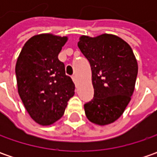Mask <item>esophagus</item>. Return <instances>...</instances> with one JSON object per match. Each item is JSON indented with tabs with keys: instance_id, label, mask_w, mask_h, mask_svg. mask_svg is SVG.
<instances>
[{
	"instance_id": "1",
	"label": "esophagus",
	"mask_w": 157,
	"mask_h": 157,
	"mask_svg": "<svg viewBox=\"0 0 157 157\" xmlns=\"http://www.w3.org/2000/svg\"><path fill=\"white\" fill-rule=\"evenodd\" d=\"M71 78H72L73 82L75 83V85H77V83H78V78H77V76L73 75L72 77H71Z\"/></svg>"
}]
</instances>
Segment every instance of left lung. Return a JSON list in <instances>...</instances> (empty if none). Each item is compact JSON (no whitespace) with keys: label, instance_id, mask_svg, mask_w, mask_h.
<instances>
[{"label":"left lung","instance_id":"obj_1","mask_svg":"<svg viewBox=\"0 0 157 157\" xmlns=\"http://www.w3.org/2000/svg\"><path fill=\"white\" fill-rule=\"evenodd\" d=\"M78 46L87 58L94 89L93 100L85 104L87 119L108 125L122 115L134 94L138 63L130 45L115 35L81 36Z\"/></svg>","mask_w":157,"mask_h":157}]
</instances>
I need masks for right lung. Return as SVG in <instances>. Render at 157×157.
Masks as SVG:
<instances>
[{
	"label": "right lung",
	"instance_id": "add662e5",
	"mask_svg": "<svg viewBox=\"0 0 157 157\" xmlns=\"http://www.w3.org/2000/svg\"><path fill=\"white\" fill-rule=\"evenodd\" d=\"M67 40L53 34L36 35L25 43L16 61L19 96L31 119L42 126L62 117L75 94L74 83L58 60Z\"/></svg>",
	"mask_w": 157,
	"mask_h": 157
}]
</instances>
